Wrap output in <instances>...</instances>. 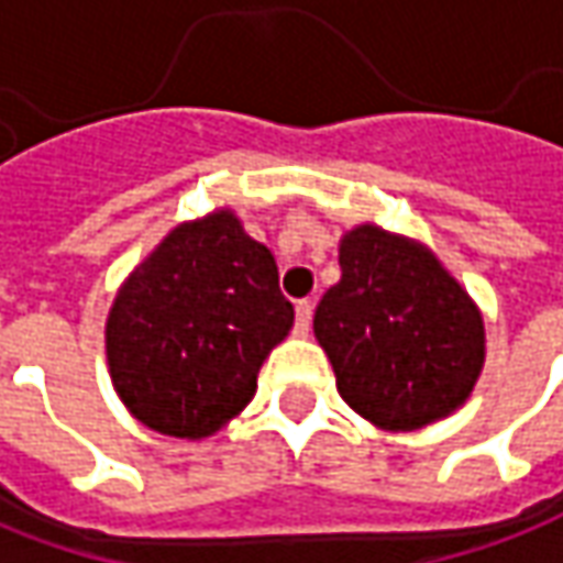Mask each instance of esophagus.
Segmentation results:
<instances>
[{
	"label": "esophagus",
	"instance_id": "obj_1",
	"mask_svg": "<svg viewBox=\"0 0 563 563\" xmlns=\"http://www.w3.org/2000/svg\"><path fill=\"white\" fill-rule=\"evenodd\" d=\"M311 313H313V305L308 301V298L296 301V332L298 335H308V330H311Z\"/></svg>",
	"mask_w": 563,
	"mask_h": 563
}]
</instances>
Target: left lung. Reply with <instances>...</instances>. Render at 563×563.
<instances>
[{
    "instance_id": "8db88e82",
    "label": "left lung",
    "mask_w": 563,
    "mask_h": 563,
    "mask_svg": "<svg viewBox=\"0 0 563 563\" xmlns=\"http://www.w3.org/2000/svg\"><path fill=\"white\" fill-rule=\"evenodd\" d=\"M339 265L313 335L347 407L412 431L465 404L484 366V320L438 258L363 224L342 240Z\"/></svg>"
}]
</instances>
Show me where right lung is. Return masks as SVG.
Here are the masks:
<instances>
[{
	"instance_id": "right-lung-1",
	"label": "right lung",
	"mask_w": 563,
	"mask_h": 563,
	"mask_svg": "<svg viewBox=\"0 0 563 563\" xmlns=\"http://www.w3.org/2000/svg\"><path fill=\"white\" fill-rule=\"evenodd\" d=\"M274 255L231 212L181 224L125 280L107 320V361L137 422L206 438L255 394L292 330Z\"/></svg>"
}]
</instances>
